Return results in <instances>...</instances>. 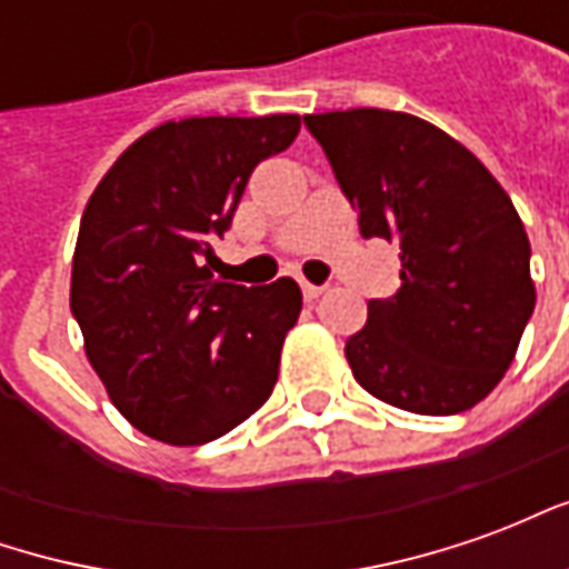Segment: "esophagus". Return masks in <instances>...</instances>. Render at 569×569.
<instances>
[{
  "mask_svg": "<svg viewBox=\"0 0 569 569\" xmlns=\"http://www.w3.org/2000/svg\"><path fill=\"white\" fill-rule=\"evenodd\" d=\"M301 292H305V298H308V301H317V298H320L326 289H322V286L308 283V280H301Z\"/></svg>",
  "mask_w": 569,
  "mask_h": 569,
  "instance_id": "1",
  "label": "esophagus"
}]
</instances>
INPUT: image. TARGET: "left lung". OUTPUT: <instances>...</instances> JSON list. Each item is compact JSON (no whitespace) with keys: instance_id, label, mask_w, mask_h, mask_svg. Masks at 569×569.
Returning a JSON list of instances; mask_svg holds the SVG:
<instances>
[{"instance_id":"left-lung-1","label":"left lung","mask_w":569,"mask_h":569,"mask_svg":"<svg viewBox=\"0 0 569 569\" xmlns=\"http://www.w3.org/2000/svg\"><path fill=\"white\" fill-rule=\"evenodd\" d=\"M359 212L399 243L402 286L369 301L345 357L362 390L411 415L478 406L512 366L537 305L530 240L509 194L463 142L390 109L305 116Z\"/></svg>"}]
</instances>
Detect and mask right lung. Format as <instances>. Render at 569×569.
<instances>
[{
  "instance_id": "obj_1",
  "label": "right lung",
  "mask_w": 569,
  "mask_h": 569,
  "mask_svg": "<svg viewBox=\"0 0 569 569\" xmlns=\"http://www.w3.org/2000/svg\"><path fill=\"white\" fill-rule=\"evenodd\" d=\"M298 116L163 121L121 151L81 216L69 308L112 406L163 445H203L273 393L301 313L292 277H212V240L249 176L292 146Z\"/></svg>"
}]
</instances>
